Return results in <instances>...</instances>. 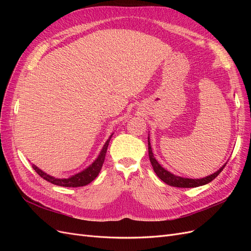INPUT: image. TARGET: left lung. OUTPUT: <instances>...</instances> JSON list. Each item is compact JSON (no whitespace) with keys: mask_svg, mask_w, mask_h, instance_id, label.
Wrapping results in <instances>:
<instances>
[{"mask_svg":"<svg viewBox=\"0 0 251 251\" xmlns=\"http://www.w3.org/2000/svg\"><path fill=\"white\" fill-rule=\"evenodd\" d=\"M148 146H149V157H150V161L151 163V166H153L154 172L156 173L157 176L160 178L164 183L169 184L171 186H175V187H184V188H191V187H198V186H202L209 183L212 180H214L218 175L223 171V169L225 168V165H222L217 172H215L214 174L209 175V176L203 177L200 179H192V178H184V177H180V176H176V175L172 174L171 172H169L168 170H165L163 166H161V164L159 163L156 158L154 157L153 151H151V141H150V136L148 137Z\"/></svg>","mask_w":251,"mask_h":251,"instance_id":"left-lung-1","label":"left lung"}]
</instances>
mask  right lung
<instances>
[{"instance_id":"right-lung-1","label":"right lung","mask_w":251,"mask_h":251,"mask_svg":"<svg viewBox=\"0 0 251 251\" xmlns=\"http://www.w3.org/2000/svg\"><path fill=\"white\" fill-rule=\"evenodd\" d=\"M112 136H113V134L110 136L109 139L103 144L101 151H100V155L97 156L95 160L91 163L87 169L82 170L81 172H79L77 174L72 175V176H70V177L55 178V177L51 176V175H48L47 173H45L44 171L37 168V166L34 164H32V168L43 179L50 182V183H52V184H55L58 186H65V187L85 186V185L91 183V182H92L98 176V174H100V172L102 168V164H103L104 158H105V153H107L108 146H109Z\"/></svg>"}]
</instances>
